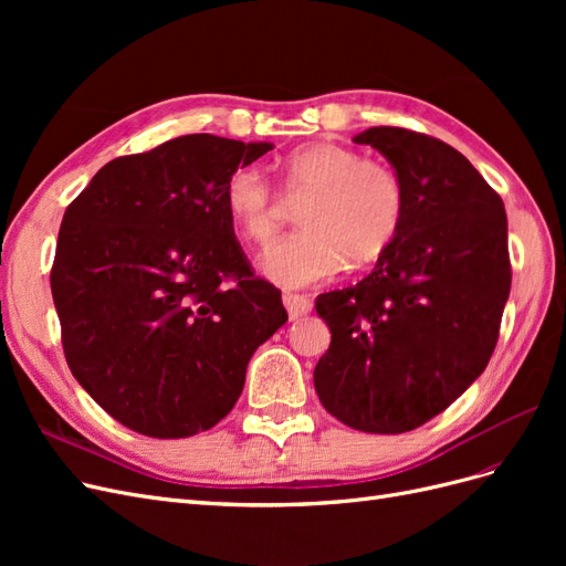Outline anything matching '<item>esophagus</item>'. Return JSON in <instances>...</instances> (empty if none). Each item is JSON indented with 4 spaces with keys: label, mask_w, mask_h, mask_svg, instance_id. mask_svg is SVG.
<instances>
[{
    "label": "esophagus",
    "mask_w": 566,
    "mask_h": 566,
    "mask_svg": "<svg viewBox=\"0 0 566 566\" xmlns=\"http://www.w3.org/2000/svg\"><path fill=\"white\" fill-rule=\"evenodd\" d=\"M283 304L290 314V318H300L312 312V300L306 295H295V293H285Z\"/></svg>",
    "instance_id": "1"
}]
</instances>
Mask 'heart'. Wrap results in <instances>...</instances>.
Returning <instances> with one entry per match:
<instances>
[{
    "label": "heart",
    "mask_w": 566,
    "mask_h": 566,
    "mask_svg": "<svg viewBox=\"0 0 566 566\" xmlns=\"http://www.w3.org/2000/svg\"><path fill=\"white\" fill-rule=\"evenodd\" d=\"M287 196H310L300 208L302 231L273 248L264 271L285 287L312 285L345 269L378 262L403 229L408 196L401 175L354 148L318 142L290 153L283 165ZM227 212L248 241L269 248L279 231V196L254 165H238L224 181Z\"/></svg>",
    "instance_id": "1"
}]
</instances>
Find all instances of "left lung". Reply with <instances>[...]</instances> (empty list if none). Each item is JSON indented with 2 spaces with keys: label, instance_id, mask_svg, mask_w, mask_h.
<instances>
[{
  "label": "left lung",
  "instance_id": "obj_1",
  "mask_svg": "<svg viewBox=\"0 0 566 566\" xmlns=\"http://www.w3.org/2000/svg\"><path fill=\"white\" fill-rule=\"evenodd\" d=\"M406 184L403 229L364 281L316 297L331 347L314 370L323 408L354 430L401 434L447 410L484 373L512 266L501 196L453 146L370 127Z\"/></svg>",
  "mask_w": 566,
  "mask_h": 566
}]
</instances>
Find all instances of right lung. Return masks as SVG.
I'll list each match as a JSON object with an SVG mask.
<instances>
[{"label":"right lung","instance_id":"right-lung-1","mask_svg":"<svg viewBox=\"0 0 566 566\" xmlns=\"http://www.w3.org/2000/svg\"><path fill=\"white\" fill-rule=\"evenodd\" d=\"M271 144L186 134L115 158L67 205L51 266L63 354L129 430L184 439L231 413L287 321L233 235L224 181Z\"/></svg>","mask_w":566,"mask_h":566}]
</instances>
